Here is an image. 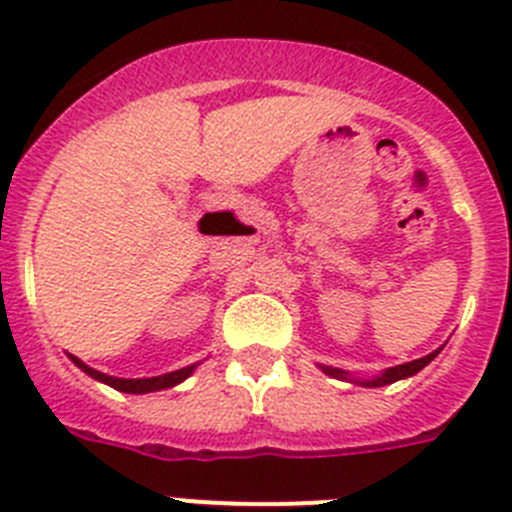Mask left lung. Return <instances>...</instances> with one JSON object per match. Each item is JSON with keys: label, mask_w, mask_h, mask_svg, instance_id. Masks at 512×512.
<instances>
[{"label": "left lung", "mask_w": 512, "mask_h": 512, "mask_svg": "<svg viewBox=\"0 0 512 512\" xmlns=\"http://www.w3.org/2000/svg\"><path fill=\"white\" fill-rule=\"evenodd\" d=\"M436 354H439V349H436V352H431V354H426V357H421V359L405 362V365L390 367V370H385L380 377H375V380L359 382V385H367V388H382V385H390V382H395V380H403V377L416 375V372L423 370V367H426L428 362L436 357ZM324 372H326V375H331V377H342V380H347V375H344L342 370H334V367H324Z\"/></svg>", "instance_id": "1"}]
</instances>
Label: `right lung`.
<instances>
[{"instance_id": "right-lung-1", "label": "right lung", "mask_w": 512, "mask_h": 512, "mask_svg": "<svg viewBox=\"0 0 512 512\" xmlns=\"http://www.w3.org/2000/svg\"><path fill=\"white\" fill-rule=\"evenodd\" d=\"M71 359H73V362H76L78 367H81V370L86 372V375H91V377H94V380L107 382V385H112V388L122 390V393H153V390L173 388V385L183 382L193 372V365H191V367H183V370L168 372V375L147 377V380H119V377H112V375H104V372L91 370L89 365H84V362H81V359H78V357H73V354H71Z\"/></svg>"}]
</instances>
